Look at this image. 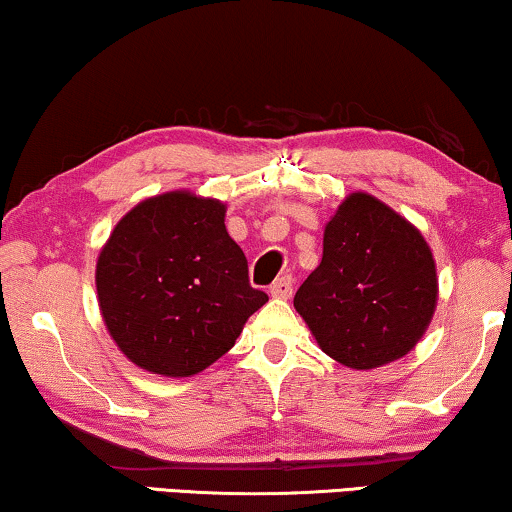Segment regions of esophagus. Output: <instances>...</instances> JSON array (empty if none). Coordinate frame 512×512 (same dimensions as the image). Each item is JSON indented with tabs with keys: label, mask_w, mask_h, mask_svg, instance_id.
Masks as SVG:
<instances>
[{
	"label": "esophagus",
	"mask_w": 512,
	"mask_h": 512,
	"mask_svg": "<svg viewBox=\"0 0 512 512\" xmlns=\"http://www.w3.org/2000/svg\"><path fill=\"white\" fill-rule=\"evenodd\" d=\"M270 293L272 298H291L293 293V277L291 275H284L275 279V282L270 284Z\"/></svg>",
	"instance_id": "1"
}]
</instances>
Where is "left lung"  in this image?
<instances>
[{
  "label": "left lung",
  "instance_id": "8db88e82",
  "mask_svg": "<svg viewBox=\"0 0 512 512\" xmlns=\"http://www.w3.org/2000/svg\"><path fill=\"white\" fill-rule=\"evenodd\" d=\"M438 300L429 244L373 195L352 193L324 230L319 268L293 298L319 347L349 368L401 359Z\"/></svg>",
  "mask_w": 512,
  "mask_h": 512
}]
</instances>
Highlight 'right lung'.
Returning a JSON list of instances; mask_svg holds the SVG:
<instances>
[{
    "label": "right lung",
    "instance_id": "add662e5",
    "mask_svg": "<svg viewBox=\"0 0 512 512\" xmlns=\"http://www.w3.org/2000/svg\"><path fill=\"white\" fill-rule=\"evenodd\" d=\"M226 205L172 191L123 216L97 258V298L111 338L139 368L188 377L235 345L268 293L249 284Z\"/></svg>",
    "mask_w": 512,
    "mask_h": 512
}]
</instances>
